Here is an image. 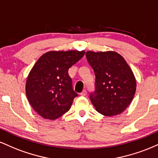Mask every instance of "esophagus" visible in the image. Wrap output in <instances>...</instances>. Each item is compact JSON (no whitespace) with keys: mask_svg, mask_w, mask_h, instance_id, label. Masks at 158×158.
<instances>
[{"mask_svg":"<svg viewBox=\"0 0 158 158\" xmlns=\"http://www.w3.org/2000/svg\"><path fill=\"white\" fill-rule=\"evenodd\" d=\"M80 95H81V96H83V97H85V96H86V95H87V90H83V91L81 92V93L80 94Z\"/></svg>","mask_w":158,"mask_h":158,"instance_id":"obj_1","label":"esophagus"}]
</instances>
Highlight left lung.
Here are the masks:
<instances>
[{
    "instance_id": "obj_1",
    "label": "left lung",
    "mask_w": 158,
    "mask_h": 158,
    "mask_svg": "<svg viewBox=\"0 0 158 158\" xmlns=\"http://www.w3.org/2000/svg\"><path fill=\"white\" fill-rule=\"evenodd\" d=\"M88 62L95 73V90L90 99L99 113L108 117L121 114L133 99L136 79L122 56L114 51H88Z\"/></svg>"
}]
</instances>
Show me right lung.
Wrapping results in <instances>:
<instances>
[{
  "instance_id": "add662e5",
  "label": "right lung",
  "mask_w": 158,
  "mask_h": 158,
  "mask_svg": "<svg viewBox=\"0 0 158 158\" xmlns=\"http://www.w3.org/2000/svg\"><path fill=\"white\" fill-rule=\"evenodd\" d=\"M85 51H49L39 58L27 77L26 94L35 111L44 119H56L68 112L78 94L73 90L69 68Z\"/></svg>"
}]
</instances>
